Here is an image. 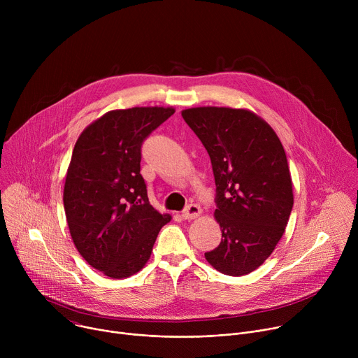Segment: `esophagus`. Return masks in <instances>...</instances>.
Here are the masks:
<instances>
[{
    "instance_id": "obj_1",
    "label": "esophagus",
    "mask_w": 358,
    "mask_h": 358,
    "mask_svg": "<svg viewBox=\"0 0 358 358\" xmlns=\"http://www.w3.org/2000/svg\"><path fill=\"white\" fill-rule=\"evenodd\" d=\"M201 214V208L196 206V203H189V206L182 211V218L184 220H194L196 217H199Z\"/></svg>"
}]
</instances>
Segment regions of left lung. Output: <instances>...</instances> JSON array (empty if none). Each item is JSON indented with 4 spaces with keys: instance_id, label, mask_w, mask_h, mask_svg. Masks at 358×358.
Wrapping results in <instances>:
<instances>
[{
    "instance_id": "1",
    "label": "left lung",
    "mask_w": 358,
    "mask_h": 358,
    "mask_svg": "<svg viewBox=\"0 0 358 358\" xmlns=\"http://www.w3.org/2000/svg\"><path fill=\"white\" fill-rule=\"evenodd\" d=\"M182 119L207 148L222 231L208 264L229 276L258 269L273 252L293 207L292 177L273 129L246 109L192 108Z\"/></svg>"
}]
</instances>
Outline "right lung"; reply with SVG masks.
<instances>
[{"mask_svg": "<svg viewBox=\"0 0 358 358\" xmlns=\"http://www.w3.org/2000/svg\"><path fill=\"white\" fill-rule=\"evenodd\" d=\"M173 108L110 110L79 136L68 167L64 207L83 259L113 279L144 268L171 215L148 202L140 174L141 144Z\"/></svg>", "mask_w": 358, "mask_h": 358, "instance_id": "obj_1", "label": "right lung"}]
</instances>
